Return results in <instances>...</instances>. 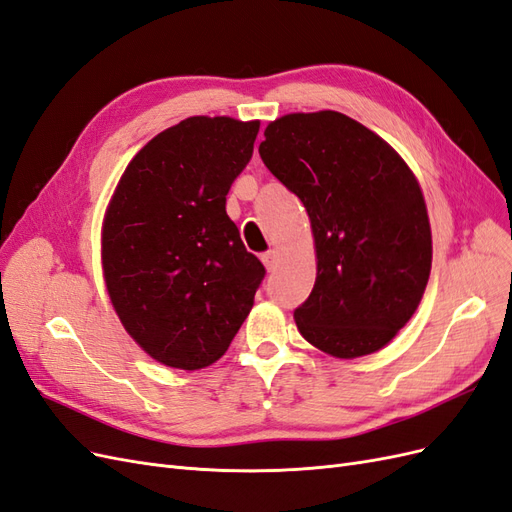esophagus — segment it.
I'll return each mask as SVG.
<instances>
[{
  "label": "esophagus",
  "instance_id": "34e87169",
  "mask_svg": "<svg viewBox=\"0 0 512 512\" xmlns=\"http://www.w3.org/2000/svg\"><path fill=\"white\" fill-rule=\"evenodd\" d=\"M260 260L265 262L267 271L271 273V271H275V267H277V252H275V250H269V252H265V254L260 256Z\"/></svg>",
  "mask_w": 512,
  "mask_h": 512
}]
</instances>
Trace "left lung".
I'll return each instance as SVG.
<instances>
[{"mask_svg": "<svg viewBox=\"0 0 512 512\" xmlns=\"http://www.w3.org/2000/svg\"><path fill=\"white\" fill-rule=\"evenodd\" d=\"M258 153L312 222L318 275L294 309L301 335L339 359L380 350L416 312L431 271L427 207L410 168L335 111L275 119Z\"/></svg>", "mask_w": 512, "mask_h": 512, "instance_id": "obj_1", "label": "left lung"}]
</instances>
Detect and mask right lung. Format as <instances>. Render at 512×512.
<instances>
[{"label":"right lung","instance_id":"add662e5","mask_svg":"<svg viewBox=\"0 0 512 512\" xmlns=\"http://www.w3.org/2000/svg\"><path fill=\"white\" fill-rule=\"evenodd\" d=\"M258 128L230 117L183 119L136 153L108 205V297L134 342L168 367L218 361L265 280L226 215Z\"/></svg>","mask_w":512,"mask_h":512}]
</instances>
